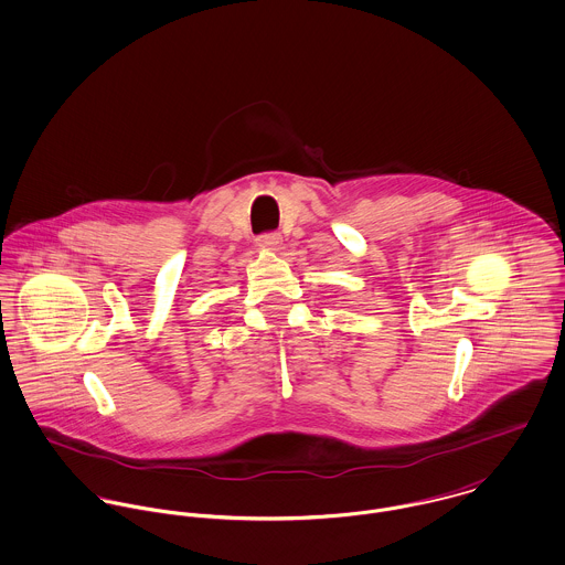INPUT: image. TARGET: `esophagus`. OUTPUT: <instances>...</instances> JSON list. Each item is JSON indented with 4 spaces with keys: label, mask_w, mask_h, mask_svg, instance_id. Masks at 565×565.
<instances>
[{
    "label": "esophagus",
    "mask_w": 565,
    "mask_h": 565,
    "mask_svg": "<svg viewBox=\"0 0 565 565\" xmlns=\"http://www.w3.org/2000/svg\"><path fill=\"white\" fill-rule=\"evenodd\" d=\"M279 245H281L279 234H264L257 238V247H262V249H277Z\"/></svg>",
    "instance_id": "1"
}]
</instances>
